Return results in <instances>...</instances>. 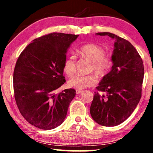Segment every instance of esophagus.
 I'll use <instances>...</instances> for the list:
<instances>
[{"instance_id":"1","label":"esophagus","mask_w":153,"mask_h":153,"mask_svg":"<svg viewBox=\"0 0 153 153\" xmlns=\"http://www.w3.org/2000/svg\"><path fill=\"white\" fill-rule=\"evenodd\" d=\"M76 94H79L81 92H82V90H76Z\"/></svg>"}]
</instances>
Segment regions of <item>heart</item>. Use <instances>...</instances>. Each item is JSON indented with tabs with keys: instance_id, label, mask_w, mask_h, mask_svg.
<instances>
[{
	"instance_id": "1",
	"label": "heart",
	"mask_w": 153,
	"mask_h": 153,
	"mask_svg": "<svg viewBox=\"0 0 153 153\" xmlns=\"http://www.w3.org/2000/svg\"><path fill=\"white\" fill-rule=\"evenodd\" d=\"M77 53L83 58L87 59L91 63L90 71H94L98 76L105 77L111 69L113 61L111 57L105 56L104 49L95 44H87L80 47ZM63 71L67 76L71 77L76 71V58L74 55L69 56L65 60ZM97 83V77L94 74L87 76L77 74L68 81L69 87L76 89H84L90 87Z\"/></svg>"
}]
</instances>
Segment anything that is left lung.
<instances>
[{
	"label": "left lung",
	"mask_w": 153,
	"mask_h": 153,
	"mask_svg": "<svg viewBox=\"0 0 153 153\" xmlns=\"http://www.w3.org/2000/svg\"><path fill=\"white\" fill-rule=\"evenodd\" d=\"M97 35L108 36L115 40L111 59L112 69L103 77L95 92L90 108L93 120L100 126L111 127L126 120L142 97L144 69L143 61L134 46L124 38L110 32Z\"/></svg>",
	"instance_id": "1"
}]
</instances>
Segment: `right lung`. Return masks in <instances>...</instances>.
I'll return each instance as SVG.
<instances>
[{"label":"right lung","instance_id":"add662e5","mask_svg":"<svg viewBox=\"0 0 153 153\" xmlns=\"http://www.w3.org/2000/svg\"><path fill=\"white\" fill-rule=\"evenodd\" d=\"M79 35L54 32L33 40L22 52L13 72L15 99L25 120L42 129L63 122L76 90H55L65 82L66 53Z\"/></svg>","mask_w":153,"mask_h":153}]
</instances>
